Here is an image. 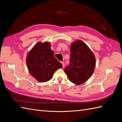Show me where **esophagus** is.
<instances>
[{
  "instance_id": "esophagus-1",
  "label": "esophagus",
  "mask_w": 122,
  "mask_h": 122,
  "mask_svg": "<svg viewBox=\"0 0 122 122\" xmlns=\"http://www.w3.org/2000/svg\"><path fill=\"white\" fill-rule=\"evenodd\" d=\"M61 64H62V67H64V66H65V63H64V61H61Z\"/></svg>"
}]
</instances>
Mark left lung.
<instances>
[{
    "label": "left lung",
    "instance_id": "1",
    "mask_svg": "<svg viewBox=\"0 0 122 122\" xmlns=\"http://www.w3.org/2000/svg\"><path fill=\"white\" fill-rule=\"evenodd\" d=\"M70 65L64 71L70 81L75 84L84 83L93 74L96 58L86 44L81 40L73 42L70 46Z\"/></svg>",
    "mask_w": 122,
    "mask_h": 122
}]
</instances>
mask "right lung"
I'll list each match as a JSON object with an SVG mask.
<instances>
[{"label": "right lung", "mask_w": 122, "mask_h": 122, "mask_svg": "<svg viewBox=\"0 0 122 122\" xmlns=\"http://www.w3.org/2000/svg\"><path fill=\"white\" fill-rule=\"evenodd\" d=\"M26 64L31 75L41 82L50 80L54 72L62 67L47 42H39L33 47L27 55Z\"/></svg>", "instance_id": "obj_1"}]
</instances>
